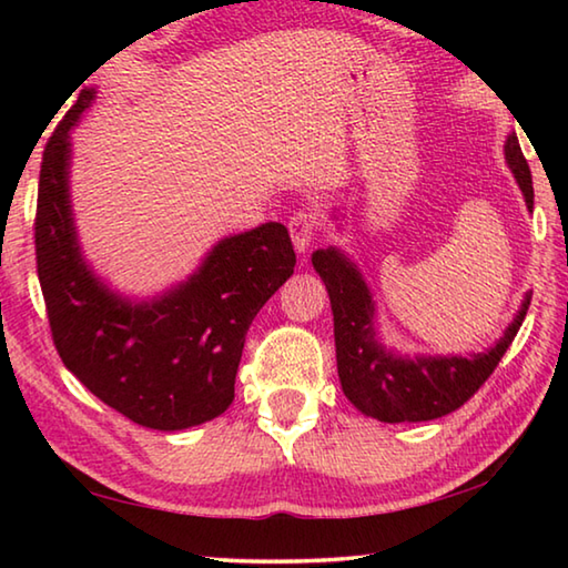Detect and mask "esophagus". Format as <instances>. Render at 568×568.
<instances>
[{"instance_id":"esophagus-1","label":"esophagus","mask_w":568,"mask_h":568,"mask_svg":"<svg viewBox=\"0 0 568 568\" xmlns=\"http://www.w3.org/2000/svg\"><path fill=\"white\" fill-rule=\"evenodd\" d=\"M287 230H291L295 250H301L303 253V250L311 245L315 237H318L321 220L313 213V210H297V213H293L291 220H287Z\"/></svg>"}]
</instances>
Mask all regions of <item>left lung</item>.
Wrapping results in <instances>:
<instances>
[{
	"label": "left lung",
	"mask_w": 568,
	"mask_h": 568,
	"mask_svg": "<svg viewBox=\"0 0 568 568\" xmlns=\"http://www.w3.org/2000/svg\"><path fill=\"white\" fill-rule=\"evenodd\" d=\"M506 160L531 210V170L518 148L516 134L506 142ZM313 267L321 273L331 295L335 358H338L343 393L365 416L383 423L434 420L464 406L496 371L531 305V295H526L516 321L488 353L470 355V358L410 361L381 348L373 331L371 293L348 257L335 247L318 250L313 253Z\"/></svg>",
	"instance_id": "left-lung-1"
}]
</instances>
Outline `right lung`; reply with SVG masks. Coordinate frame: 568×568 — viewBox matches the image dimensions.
Masks as SVG:
<instances>
[{"label":"right lung","mask_w":568,"mask_h":568,"mask_svg":"<svg viewBox=\"0 0 568 568\" xmlns=\"http://www.w3.org/2000/svg\"><path fill=\"white\" fill-rule=\"evenodd\" d=\"M94 90L47 140L37 192L34 250L54 348L84 388L132 423L158 430L200 426L235 398L250 323L293 275L295 250L281 223L227 237L178 291L132 305L104 291L80 257L67 165L70 128Z\"/></svg>","instance_id":"right-lung-1"}]
</instances>
